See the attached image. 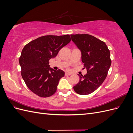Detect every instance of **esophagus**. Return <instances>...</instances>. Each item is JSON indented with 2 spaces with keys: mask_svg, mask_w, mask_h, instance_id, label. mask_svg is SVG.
<instances>
[{
  "mask_svg": "<svg viewBox=\"0 0 133 133\" xmlns=\"http://www.w3.org/2000/svg\"><path fill=\"white\" fill-rule=\"evenodd\" d=\"M71 74L70 73H65V76H69V75H70Z\"/></svg>",
  "mask_w": 133,
  "mask_h": 133,
  "instance_id": "esophagus-1",
  "label": "esophagus"
}]
</instances>
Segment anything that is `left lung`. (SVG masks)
I'll return each mask as SVG.
<instances>
[{"label":"left lung","mask_w":133,"mask_h":133,"mask_svg":"<svg viewBox=\"0 0 133 133\" xmlns=\"http://www.w3.org/2000/svg\"><path fill=\"white\" fill-rule=\"evenodd\" d=\"M71 41L82 53L83 69L87 73L78 74L79 83L73 87L80 95H88L94 92L105 80L111 61L110 51L106 44L89 34H71Z\"/></svg>","instance_id":"left-lung-1"}]
</instances>
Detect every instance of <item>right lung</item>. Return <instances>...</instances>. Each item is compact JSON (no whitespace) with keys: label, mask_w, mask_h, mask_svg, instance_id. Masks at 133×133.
I'll return each instance as SVG.
<instances>
[{"label":"right lung","mask_w":133,"mask_h":133,"mask_svg":"<svg viewBox=\"0 0 133 133\" xmlns=\"http://www.w3.org/2000/svg\"><path fill=\"white\" fill-rule=\"evenodd\" d=\"M69 35H45L31 41L22 50L19 64L22 76L28 88L43 98L53 95L64 71L55 70L49 65L63 47L70 43Z\"/></svg>","instance_id":"obj_1"}]
</instances>
